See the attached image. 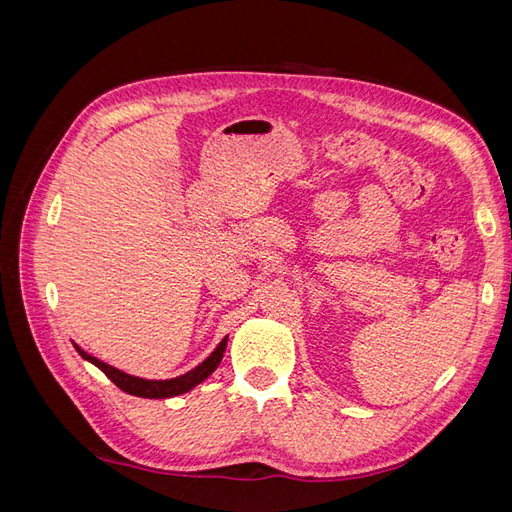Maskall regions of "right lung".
<instances>
[{
    "label": "right lung",
    "mask_w": 512,
    "mask_h": 512,
    "mask_svg": "<svg viewBox=\"0 0 512 512\" xmlns=\"http://www.w3.org/2000/svg\"><path fill=\"white\" fill-rule=\"evenodd\" d=\"M226 344H228V335L222 339L218 348H215L203 363L196 365L194 369H190L188 374L170 378V380H147V378L130 376V374H126V371H121L113 365H108V363L96 359V356L87 354L79 344L72 342L76 352H79L85 361H89L91 365H96L100 371H104L106 378L111 380L115 386H119L123 393L134 395V397H143V399H168V397L190 393L192 389H196L200 382H205L213 374V371L220 367V363L224 359V352H226Z\"/></svg>",
    "instance_id": "1"
}]
</instances>
